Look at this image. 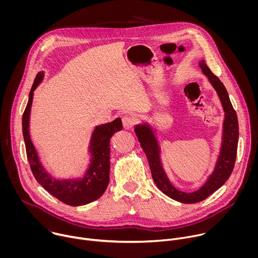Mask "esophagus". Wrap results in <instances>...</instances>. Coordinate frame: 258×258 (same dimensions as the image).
<instances>
[{"instance_id": "obj_1", "label": "esophagus", "mask_w": 258, "mask_h": 258, "mask_svg": "<svg viewBox=\"0 0 258 258\" xmlns=\"http://www.w3.org/2000/svg\"><path fill=\"white\" fill-rule=\"evenodd\" d=\"M134 123H135V120H134V117L132 115H124L122 117V124L124 126V128L126 130H130L134 126Z\"/></svg>"}]
</instances>
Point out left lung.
Wrapping results in <instances>:
<instances>
[{
  "label": "left lung",
  "instance_id": "8db88e82",
  "mask_svg": "<svg viewBox=\"0 0 258 258\" xmlns=\"http://www.w3.org/2000/svg\"><path fill=\"white\" fill-rule=\"evenodd\" d=\"M200 67L202 68L204 75L209 79L213 88L216 90L226 113L222 150H220L219 158L213 173L209 176L203 187L193 193H185L176 190L168 180L162 168L159 158L158 144L152 131L146 125H138L135 128L141 147L147 156V159H148L151 174L156 186L161 192H163L171 199L187 204L197 203L206 199L209 195L219 189L227 181L235 166L239 139V124L237 113L230 101L226 87L216 76L213 75L204 60L200 62Z\"/></svg>",
  "mask_w": 258,
  "mask_h": 258
}]
</instances>
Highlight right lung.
<instances>
[{
    "instance_id": "right-lung-1",
    "label": "right lung",
    "mask_w": 258,
    "mask_h": 258,
    "mask_svg": "<svg viewBox=\"0 0 258 258\" xmlns=\"http://www.w3.org/2000/svg\"><path fill=\"white\" fill-rule=\"evenodd\" d=\"M43 73H38L29 93L28 103L22 115V132L25 142L27 160L33 176L46 191L61 202L70 206H80L99 199L107 189L110 171V139L113 134L122 128L120 118L97 126L94 131L90 151L92 163L86 175L82 179L57 180L52 178L42 166L39 156L29 137L28 124L32 103L33 91L42 81Z\"/></svg>"
}]
</instances>
